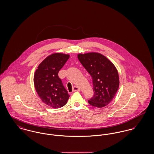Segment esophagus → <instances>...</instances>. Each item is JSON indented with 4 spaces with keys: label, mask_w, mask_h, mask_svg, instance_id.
I'll return each instance as SVG.
<instances>
[{
    "label": "esophagus",
    "mask_w": 154,
    "mask_h": 154,
    "mask_svg": "<svg viewBox=\"0 0 154 154\" xmlns=\"http://www.w3.org/2000/svg\"><path fill=\"white\" fill-rule=\"evenodd\" d=\"M72 91H73L74 92H75V91H80V88H79L78 87L74 86V87H73V88H72Z\"/></svg>",
    "instance_id": "1"
}]
</instances>
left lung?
<instances>
[{"mask_svg": "<svg viewBox=\"0 0 154 154\" xmlns=\"http://www.w3.org/2000/svg\"><path fill=\"white\" fill-rule=\"evenodd\" d=\"M78 59L92 77L93 97L88 102L92 106H106L114 98L119 87V75L115 66L98 53L79 54Z\"/></svg>", "mask_w": 154, "mask_h": 154, "instance_id": "obj_1", "label": "left lung"}]
</instances>
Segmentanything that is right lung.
<instances>
[{"mask_svg": "<svg viewBox=\"0 0 154 154\" xmlns=\"http://www.w3.org/2000/svg\"><path fill=\"white\" fill-rule=\"evenodd\" d=\"M69 57V54H52L38 65L34 75L37 94L44 103L54 108L66 105L70 97L58 75Z\"/></svg>", "mask_w": 154, "mask_h": 154, "instance_id": "1", "label": "right lung"}]
</instances>
